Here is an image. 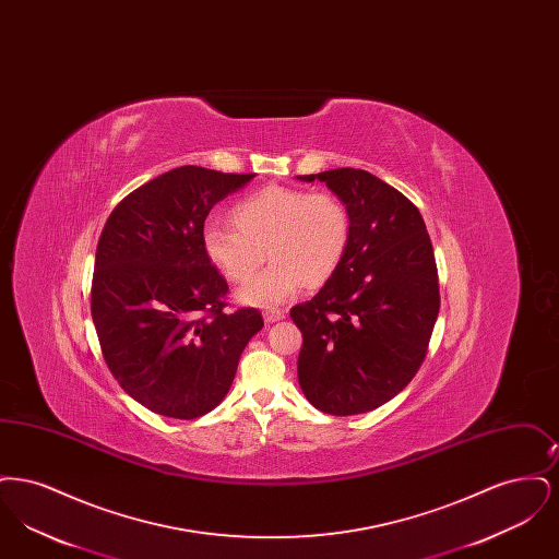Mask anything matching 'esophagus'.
Masks as SVG:
<instances>
[{"mask_svg":"<svg viewBox=\"0 0 559 559\" xmlns=\"http://www.w3.org/2000/svg\"><path fill=\"white\" fill-rule=\"evenodd\" d=\"M283 319H285V312L278 310V308H267V310H264V320H266L267 324Z\"/></svg>","mask_w":559,"mask_h":559,"instance_id":"1","label":"esophagus"}]
</instances>
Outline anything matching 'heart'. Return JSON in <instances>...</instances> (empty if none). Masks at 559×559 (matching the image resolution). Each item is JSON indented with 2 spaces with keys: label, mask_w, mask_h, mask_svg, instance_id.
Wrapping results in <instances>:
<instances>
[{
  "label": "heart",
  "mask_w": 559,
  "mask_h": 559,
  "mask_svg": "<svg viewBox=\"0 0 559 559\" xmlns=\"http://www.w3.org/2000/svg\"><path fill=\"white\" fill-rule=\"evenodd\" d=\"M231 226L210 222L201 242L205 258L228 281L245 283L267 254L273 264L240 287L247 306L272 308L306 285L319 287L346 260L352 215L335 192L267 187L240 199Z\"/></svg>",
  "instance_id": "heart-1"
}]
</instances>
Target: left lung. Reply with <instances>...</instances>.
Instances as JSON below:
<instances>
[{"label": "left lung", "mask_w": 559, "mask_h": 559, "mask_svg": "<svg viewBox=\"0 0 559 559\" xmlns=\"http://www.w3.org/2000/svg\"><path fill=\"white\" fill-rule=\"evenodd\" d=\"M346 201V260L310 301L292 308L304 335L297 379L329 415H360L400 394L426 360L440 310L438 267L419 210L365 169L297 176Z\"/></svg>", "instance_id": "obj_1"}]
</instances>
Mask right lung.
I'll use <instances>...</instances> for the list:
<instances>
[{"instance_id":"add662e5","label":"right lung","mask_w":559,"mask_h":559,"mask_svg":"<svg viewBox=\"0 0 559 559\" xmlns=\"http://www.w3.org/2000/svg\"><path fill=\"white\" fill-rule=\"evenodd\" d=\"M253 176L176 167L135 188L103 228L92 281L103 356L119 385L163 417L213 411L264 326L255 308L226 310L228 283L201 242L213 205Z\"/></svg>"}]
</instances>
